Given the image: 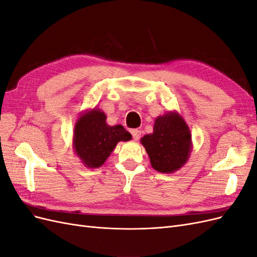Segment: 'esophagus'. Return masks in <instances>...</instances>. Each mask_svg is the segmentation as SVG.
<instances>
[{
    "instance_id": "34e87169",
    "label": "esophagus",
    "mask_w": 257,
    "mask_h": 257,
    "mask_svg": "<svg viewBox=\"0 0 257 257\" xmlns=\"http://www.w3.org/2000/svg\"><path fill=\"white\" fill-rule=\"evenodd\" d=\"M131 133H132V136H133L135 141H138V139L141 138V136H142V132L139 130H132Z\"/></svg>"
}]
</instances>
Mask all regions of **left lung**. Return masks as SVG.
<instances>
[{
    "mask_svg": "<svg viewBox=\"0 0 257 257\" xmlns=\"http://www.w3.org/2000/svg\"><path fill=\"white\" fill-rule=\"evenodd\" d=\"M149 155L151 166L159 173L172 174L189 161L192 151V134L188 124L177 111L159 115L153 133L141 139Z\"/></svg>",
    "mask_w": 257,
    "mask_h": 257,
    "instance_id": "8db88e82",
    "label": "left lung"
}]
</instances>
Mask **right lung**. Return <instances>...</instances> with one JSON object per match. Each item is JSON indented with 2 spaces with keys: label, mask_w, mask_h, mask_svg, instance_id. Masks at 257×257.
I'll return each instance as SVG.
<instances>
[{
  "label": "right lung",
  "mask_w": 257,
  "mask_h": 257,
  "mask_svg": "<svg viewBox=\"0 0 257 257\" xmlns=\"http://www.w3.org/2000/svg\"><path fill=\"white\" fill-rule=\"evenodd\" d=\"M106 114L97 107L85 110L76 120L73 147L75 154L88 168L102 166L119 142H128L132 135L122 125H108Z\"/></svg>",
  "instance_id": "obj_1"
}]
</instances>
